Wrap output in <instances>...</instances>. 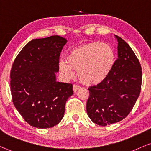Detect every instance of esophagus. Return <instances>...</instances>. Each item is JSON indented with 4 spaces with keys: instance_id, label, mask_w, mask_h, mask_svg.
<instances>
[{
    "instance_id": "obj_1",
    "label": "esophagus",
    "mask_w": 151,
    "mask_h": 151,
    "mask_svg": "<svg viewBox=\"0 0 151 151\" xmlns=\"http://www.w3.org/2000/svg\"><path fill=\"white\" fill-rule=\"evenodd\" d=\"M81 88L79 86H78V85H76V84H74V85L73 86V91L74 92H76L79 89V88Z\"/></svg>"
}]
</instances>
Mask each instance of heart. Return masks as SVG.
Returning <instances> with one entry per match:
<instances>
[{
	"label": "heart",
	"instance_id": "b5f03b06",
	"mask_svg": "<svg viewBox=\"0 0 151 151\" xmlns=\"http://www.w3.org/2000/svg\"><path fill=\"white\" fill-rule=\"evenodd\" d=\"M114 52L108 44L100 42L86 43L69 52L65 62L59 61L60 71L66 77L72 76V69L77 70L80 81L88 85L103 81L110 74L114 63Z\"/></svg>",
	"mask_w": 151,
	"mask_h": 151
}]
</instances>
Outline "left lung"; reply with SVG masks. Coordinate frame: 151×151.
Wrapping results in <instances>:
<instances>
[{
  "label": "left lung",
  "instance_id": "left-lung-1",
  "mask_svg": "<svg viewBox=\"0 0 151 151\" xmlns=\"http://www.w3.org/2000/svg\"><path fill=\"white\" fill-rule=\"evenodd\" d=\"M117 39L118 58L108 76L96 86H90L86 110L90 119L105 126L126 118L141 91L142 71L131 47L121 37Z\"/></svg>",
  "mask_w": 151,
  "mask_h": 151
}]
</instances>
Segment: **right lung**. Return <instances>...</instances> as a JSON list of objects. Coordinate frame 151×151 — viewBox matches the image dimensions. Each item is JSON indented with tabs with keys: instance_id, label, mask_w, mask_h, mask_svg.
Returning a JSON list of instances; mask_svg holds the SVG:
<instances>
[{
	"instance_id": "obj_1",
	"label": "right lung",
	"mask_w": 151,
	"mask_h": 151,
	"mask_svg": "<svg viewBox=\"0 0 151 151\" xmlns=\"http://www.w3.org/2000/svg\"><path fill=\"white\" fill-rule=\"evenodd\" d=\"M66 43L65 38L57 35L33 39L13 63L10 72L13 104L34 127L47 128L59 124L66 101L73 94L72 84L56 80L59 56Z\"/></svg>"
}]
</instances>
